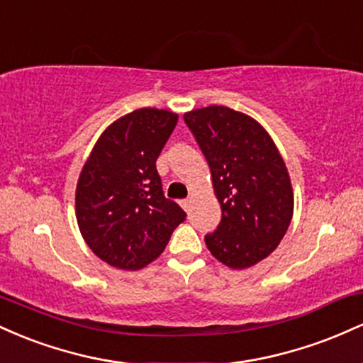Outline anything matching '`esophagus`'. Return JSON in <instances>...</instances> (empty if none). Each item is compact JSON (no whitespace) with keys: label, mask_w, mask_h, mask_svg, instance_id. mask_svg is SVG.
I'll list each match as a JSON object with an SVG mask.
<instances>
[{"label":"esophagus","mask_w":363,"mask_h":363,"mask_svg":"<svg viewBox=\"0 0 363 363\" xmlns=\"http://www.w3.org/2000/svg\"><path fill=\"white\" fill-rule=\"evenodd\" d=\"M191 203H193V201H191V198H186V199H182V201H181V206L184 208L186 211H189L191 210Z\"/></svg>","instance_id":"1"}]
</instances>
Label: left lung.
Segmentation results:
<instances>
[{
    "mask_svg": "<svg viewBox=\"0 0 363 363\" xmlns=\"http://www.w3.org/2000/svg\"><path fill=\"white\" fill-rule=\"evenodd\" d=\"M222 206V222L205 235L210 252L245 269L278 247L294 215V191L272 136L251 116L210 106L184 114Z\"/></svg>",
    "mask_w": 363,
    "mask_h": 363,
    "instance_id": "8db88e82",
    "label": "left lung"
}]
</instances>
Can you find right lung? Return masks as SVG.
<instances>
[{"instance_id":"obj_1","label":"right lung","mask_w":363,"mask_h":363,"mask_svg":"<svg viewBox=\"0 0 363 363\" xmlns=\"http://www.w3.org/2000/svg\"><path fill=\"white\" fill-rule=\"evenodd\" d=\"M177 124L164 109L133 111L97 140L77 184V222L107 264L140 269L157 259L186 213L162 191L157 158Z\"/></svg>"}]
</instances>
